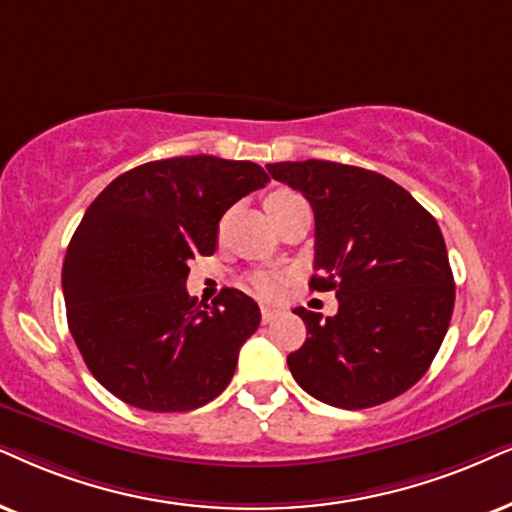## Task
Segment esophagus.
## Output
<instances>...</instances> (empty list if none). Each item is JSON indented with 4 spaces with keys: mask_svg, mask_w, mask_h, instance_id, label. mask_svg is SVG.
Returning a JSON list of instances; mask_svg holds the SVG:
<instances>
[{
    "mask_svg": "<svg viewBox=\"0 0 512 512\" xmlns=\"http://www.w3.org/2000/svg\"><path fill=\"white\" fill-rule=\"evenodd\" d=\"M278 316V312L276 309H271V307H262V321L264 323H269V321H274Z\"/></svg>",
    "mask_w": 512,
    "mask_h": 512,
    "instance_id": "obj_1",
    "label": "esophagus"
}]
</instances>
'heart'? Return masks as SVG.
<instances>
[{
  "instance_id": "1",
  "label": "heart",
  "mask_w": 512,
  "mask_h": 512,
  "mask_svg": "<svg viewBox=\"0 0 512 512\" xmlns=\"http://www.w3.org/2000/svg\"><path fill=\"white\" fill-rule=\"evenodd\" d=\"M293 198H300V196L288 189H278V191L269 193L267 200H264V205H267V212H271V210H276L278 205L288 203V200H293ZM281 283H283L281 274H274V271H260V274H255L250 278V290L255 295L264 297V300H271V297H276L278 290H281Z\"/></svg>"
}]
</instances>
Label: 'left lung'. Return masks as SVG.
Returning <instances> with one entry per match:
<instances>
[{
    "label": "left lung",
    "mask_w": 512,
    "mask_h": 512,
    "mask_svg": "<svg viewBox=\"0 0 512 512\" xmlns=\"http://www.w3.org/2000/svg\"><path fill=\"white\" fill-rule=\"evenodd\" d=\"M276 181L314 210L312 290H335L338 314L297 307L307 340L288 354L304 392L338 409L385 404L423 378L439 352L456 286L444 236L409 191L331 160L274 163Z\"/></svg>",
    "instance_id": "left-lung-1"
}]
</instances>
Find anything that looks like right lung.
Wrapping results in <instances>:
<instances>
[{"label":"right lung","instance_id":"obj_1","mask_svg":"<svg viewBox=\"0 0 512 512\" xmlns=\"http://www.w3.org/2000/svg\"><path fill=\"white\" fill-rule=\"evenodd\" d=\"M269 177L250 160H153L103 189L63 262L68 328L108 392L144 411H193L234 378L257 302L224 288L203 304L186 293L189 260L212 255L224 212Z\"/></svg>","mask_w":512,"mask_h":512}]
</instances>
